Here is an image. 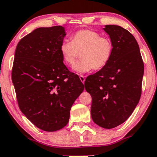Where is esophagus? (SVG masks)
Returning <instances> with one entry per match:
<instances>
[{
  "instance_id": "1",
  "label": "esophagus",
  "mask_w": 157,
  "mask_h": 157,
  "mask_svg": "<svg viewBox=\"0 0 157 157\" xmlns=\"http://www.w3.org/2000/svg\"><path fill=\"white\" fill-rule=\"evenodd\" d=\"M80 80H81V82H82V83H84L85 82V80H86V78H85V77L83 76V75H80Z\"/></svg>"
}]
</instances>
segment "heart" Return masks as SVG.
I'll return each instance as SVG.
<instances>
[{"mask_svg":"<svg viewBox=\"0 0 157 157\" xmlns=\"http://www.w3.org/2000/svg\"><path fill=\"white\" fill-rule=\"evenodd\" d=\"M113 52L110 39L88 29L76 31L71 36V41L63 40L60 45L62 59L67 66H72L80 53L81 60L73 67V70L78 74L102 69L108 63Z\"/></svg>","mask_w":157,"mask_h":157,"instance_id":"obj_1","label":"heart"}]
</instances>
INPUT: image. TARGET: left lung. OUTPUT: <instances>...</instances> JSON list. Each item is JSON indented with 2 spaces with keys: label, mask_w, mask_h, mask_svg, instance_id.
<instances>
[{
  "label": "left lung",
  "mask_w": 157,
  "mask_h": 157,
  "mask_svg": "<svg viewBox=\"0 0 157 157\" xmlns=\"http://www.w3.org/2000/svg\"><path fill=\"white\" fill-rule=\"evenodd\" d=\"M104 30L113 42L112 57L101 70L87 77L84 85L92 97L94 122L113 129L126 121L139 102L144 63L130 32L115 25H107Z\"/></svg>",
  "instance_id": "left-lung-1"
}]
</instances>
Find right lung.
<instances>
[{
	"instance_id": "obj_1",
	"label": "right lung",
	"mask_w": 157,
	"mask_h": 157,
	"mask_svg": "<svg viewBox=\"0 0 157 157\" xmlns=\"http://www.w3.org/2000/svg\"><path fill=\"white\" fill-rule=\"evenodd\" d=\"M62 26L39 28L18 42L12 80L21 112L39 129L54 132L69 122L84 85L63 63Z\"/></svg>"
}]
</instances>
